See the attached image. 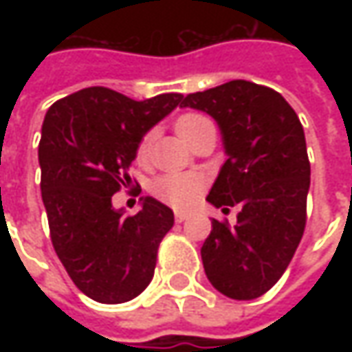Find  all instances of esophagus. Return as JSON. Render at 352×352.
I'll list each match as a JSON object with an SVG mask.
<instances>
[{
	"mask_svg": "<svg viewBox=\"0 0 352 352\" xmlns=\"http://www.w3.org/2000/svg\"><path fill=\"white\" fill-rule=\"evenodd\" d=\"M188 217H190V213H188V211H176V213H174V219H176L178 223H182V221H186Z\"/></svg>",
	"mask_w": 352,
	"mask_h": 352,
	"instance_id": "esophagus-1",
	"label": "esophagus"
}]
</instances>
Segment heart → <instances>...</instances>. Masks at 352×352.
<instances>
[{
    "instance_id": "heart-1",
    "label": "heart",
    "mask_w": 352,
    "mask_h": 352,
    "mask_svg": "<svg viewBox=\"0 0 352 352\" xmlns=\"http://www.w3.org/2000/svg\"><path fill=\"white\" fill-rule=\"evenodd\" d=\"M210 121L208 117L197 116V113H186L178 121H176V131L178 135L182 137L184 141H188V137L192 135V131ZM151 146H153V133H146L137 146V160L144 162L148 155H151ZM204 182L197 174L192 172H174V174H164L160 178H156L153 186H151V192L156 199L174 206V208H186L190 206L201 192Z\"/></svg>"
}]
</instances>
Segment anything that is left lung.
<instances>
[{"label": "left lung", "instance_id": "left-lung-1", "mask_svg": "<svg viewBox=\"0 0 352 352\" xmlns=\"http://www.w3.org/2000/svg\"><path fill=\"white\" fill-rule=\"evenodd\" d=\"M221 131L227 160L210 190L215 208L239 206L236 225L211 221L201 261L211 286L231 300H254L288 268L305 229L309 160L304 127L278 91L247 80L184 98Z\"/></svg>", "mask_w": 352, "mask_h": 352}]
</instances>
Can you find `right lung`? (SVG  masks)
<instances>
[{"mask_svg": "<svg viewBox=\"0 0 352 352\" xmlns=\"http://www.w3.org/2000/svg\"><path fill=\"white\" fill-rule=\"evenodd\" d=\"M182 100L160 94L135 102L94 86L52 103L45 116L38 164L52 247L78 290L100 304L129 302L155 276L174 213L146 196L139 213L125 215L111 196L133 184L129 168L146 131Z\"/></svg>", "mask_w": 352, "mask_h": 352, "instance_id": "right-lung-1", "label": "right lung"}]
</instances>
